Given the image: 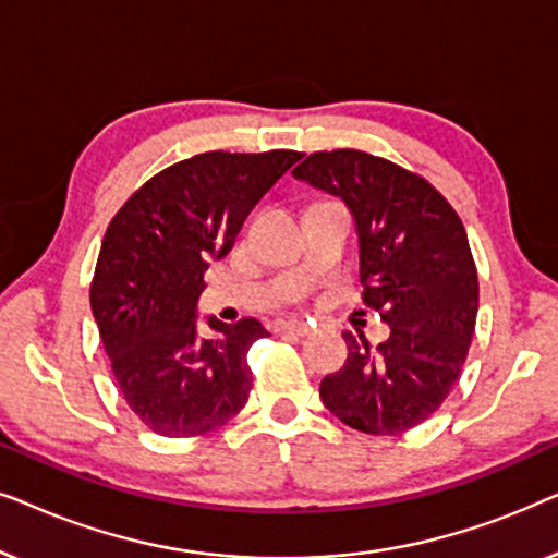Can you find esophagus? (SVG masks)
I'll list each match as a JSON object with an SVG mask.
<instances>
[{"mask_svg":"<svg viewBox=\"0 0 558 558\" xmlns=\"http://www.w3.org/2000/svg\"><path fill=\"white\" fill-rule=\"evenodd\" d=\"M279 330L281 332H292V335H302V338H304V335L312 332V327L307 323H296V319H292V323H281Z\"/></svg>","mask_w":558,"mask_h":558,"instance_id":"1","label":"esophagus"}]
</instances>
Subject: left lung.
<instances>
[{
    "mask_svg": "<svg viewBox=\"0 0 558 558\" xmlns=\"http://www.w3.org/2000/svg\"><path fill=\"white\" fill-rule=\"evenodd\" d=\"M294 178L345 201L363 302L391 327L376 348L342 335L348 361L323 378L319 396L350 429H414L445 403L475 335L480 284L462 220L429 180L363 149L312 151Z\"/></svg>",
    "mask_w": 558,
    "mask_h": 558,
    "instance_id": "1",
    "label": "left lung"
}]
</instances>
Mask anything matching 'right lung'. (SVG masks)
<instances>
[{"label":"right lung","instance_id":"add662e5","mask_svg":"<svg viewBox=\"0 0 558 558\" xmlns=\"http://www.w3.org/2000/svg\"><path fill=\"white\" fill-rule=\"evenodd\" d=\"M302 151H205L149 178L106 228L90 310L113 378L136 418L162 437L208 434L246 407L254 317L197 327L213 258L233 248L243 220Z\"/></svg>","mask_w":558,"mask_h":558}]
</instances>
